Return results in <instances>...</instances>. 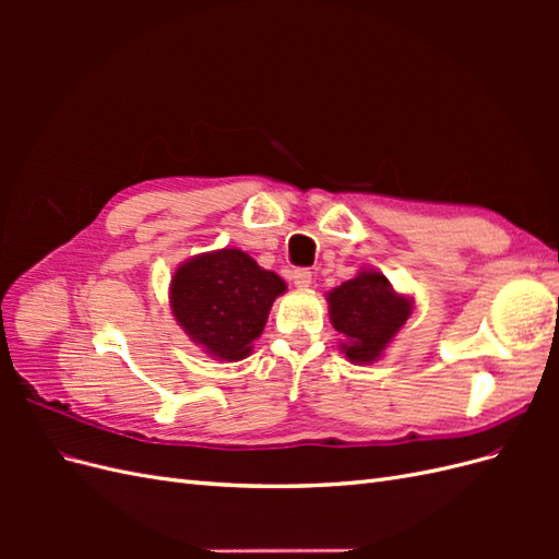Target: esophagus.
Wrapping results in <instances>:
<instances>
[{"instance_id":"obj_1","label":"esophagus","mask_w":559,"mask_h":559,"mask_svg":"<svg viewBox=\"0 0 559 559\" xmlns=\"http://www.w3.org/2000/svg\"><path fill=\"white\" fill-rule=\"evenodd\" d=\"M292 280H294L298 289H308V286L312 284V270L310 267H298V270H294Z\"/></svg>"}]
</instances>
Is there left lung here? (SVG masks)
<instances>
[{"instance_id": "1", "label": "left lung", "mask_w": 559, "mask_h": 559, "mask_svg": "<svg viewBox=\"0 0 559 559\" xmlns=\"http://www.w3.org/2000/svg\"><path fill=\"white\" fill-rule=\"evenodd\" d=\"M331 324L343 333L349 361L368 364L380 357L413 312V300L399 296L380 273H359L329 294Z\"/></svg>"}]
</instances>
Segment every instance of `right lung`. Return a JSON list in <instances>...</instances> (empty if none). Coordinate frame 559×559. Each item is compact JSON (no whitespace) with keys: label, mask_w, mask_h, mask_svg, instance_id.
I'll return each instance as SVG.
<instances>
[{"label":"right lung","mask_w":559,"mask_h":559,"mask_svg":"<svg viewBox=\"0 0 559 559\" xmlns=\"http://www.w3.org/2000/svg\"><path fill=\"white\" fill-rule=\"evenodd\" d=\"M282 277L240 249H222L186 261L173 280L170 302L191 341L222 361L245 359L261 335Z\"/></svg>","instance_id":"obj_1"}]
</instances>
